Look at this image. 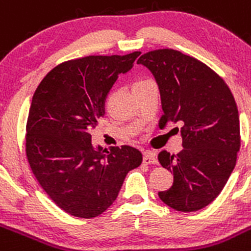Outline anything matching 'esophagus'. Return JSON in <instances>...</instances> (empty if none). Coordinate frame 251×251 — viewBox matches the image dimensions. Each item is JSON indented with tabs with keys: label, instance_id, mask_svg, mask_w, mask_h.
<instances>
[{
	"label": "esophagus",
	"instance_id": "obj_1",
	"mask_svg": "<svg viewBox=\"0 0 251 251\" xmlns=\"http://www.w3.org/2000/svg\"><path fill=\"white\" fill-rule=\"evenodd\" d=\"M143 162L146 163V164H157V155H155V153H153V151H146L143 157Z\"/></svg>",
	"mask_w": 251,
	"mask_h": 251
}]
</instances>
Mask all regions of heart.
Wrapping results in <instances>:
<instances>
[{
    "label": "heart",
    "mask_w": 251,
    "mask_h": 251,
    "mask_svg": "<svg viewBox=\"0 0 251 251\" xmlns=\"http://www.w3.org/2000/svg\"><path fill=\"white\" fill-rule=\"evenodd\" d=\"M144 82H147L146 79H143V80H137V82H135L134 84H133V86H137V84H141V83H144Z\"/></svg>",
    "instance_id": "heart-1"
}]
</instances>
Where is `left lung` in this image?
<instances>
[{"mask_svg": "<svg viewBox=\"0 0 251 251\" xmlns=\"http://www.w3.org/2000/svg\"><path fill=\"white\" fill-rule=\"evenodd\" d=\"M137 63L151 72L160 92L163 116L181 123L183 149L162 151L158 160L173 173V185L160 201L179 211L205 208L220 194L240 149V123L233 93L224 79L203 62L179 50H155Z\"/></svg>", "mask_w": 251, "mask_h": 251, "instance_id": "obj_1", "label": "left lung"}]
</instances>
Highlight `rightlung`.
Instances as JSON below:
<instances>
[{
	"label": "right lung",
	"mask_w": 251,
	"mask_h": 251,
	"mask_svg": "<svg viewBox=\"0 0 251 251\" xmlns=\"http://www.w3.org/2000/svg\"><path fill=\"white\" fill-rule=\"evenodd\" d=\"M139 54L64 62L34 92L26 126L27 159L48 197L73 217L102 214L117 199L128 172L142 164L137 148H94L89 133L104 116L105 98L118 75Z\"/></svg>",
	"instance_id": "right-lung-1"
}]
</instances>
